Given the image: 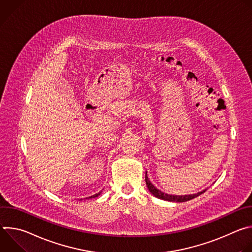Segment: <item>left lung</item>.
<instances>
[{
    "label": "left lung",
    "instance_id": "left-lung-1",
    "mask_svg": "<svg viewBox=\"0 0 252 252\" xmlns=\"http://www.w3.org/2000/svg\"><path fill=\"white\" fill-rule=\"evenodd\" d=\"M146 184L148 186V189L149 190L158 198H160V199H163V200H167V201H175V202H185V201H188V200H190L198 195H200L201 193H203L204 191H206V189L198 192V193H195V194H189V195H172V194H167V193H164L162 192L161 190L158 189L149 179V176L146 172Z\"/></svg>",
    "mask_w": 252,
    "mask_h": 252
}]
</instances>
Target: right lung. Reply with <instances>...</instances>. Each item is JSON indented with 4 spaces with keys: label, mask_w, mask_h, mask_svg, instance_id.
<instances>
[{
    "label": "right lung",
    "mask_w": 252,
    "mask_h": 252,
    "mask_svg": "<svg viewBox=\"0 0 252 252\" xmlns=\"http://www.w3.org/2000/svg\"><path fill=\"white\" fill-rule=\"evenodd\" d=\"M100 193H101V191H99L98 193H95V194H94V195H92V196H89V197H87V198H94V197H97Z\"/></svg>",
    "instance_id": "obj_1"
}]
</instances>
